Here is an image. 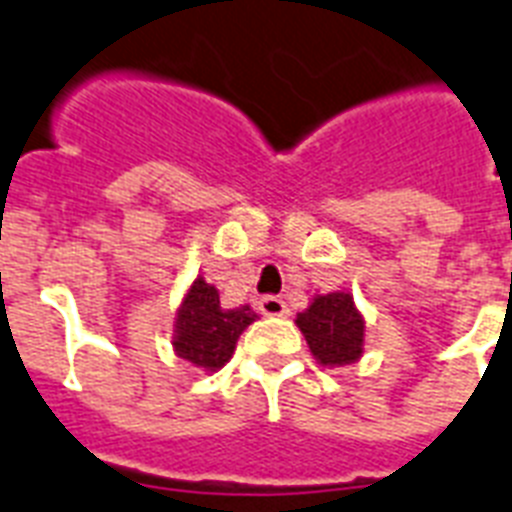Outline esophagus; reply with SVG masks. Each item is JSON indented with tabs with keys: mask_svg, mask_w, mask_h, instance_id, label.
<instances>
[{
	"mask_svg": "<svg viewBox=\"0 0 512 512\" xmlns=\"http://www.w3.org/2000/svg\"><path fill=\"white\" fill-rule=\"evenodd\" d=\"M261 314H267V317H285L288 314V304L282 301L280 296H264L259 301Z\"/></svg>",
	"mask_w": 512,
	"mask_h": 512,
	"instance_id": "1",
	"label": "esophagus"
}]
</instances>
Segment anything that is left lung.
Masks as SVG:
<instances>
[{
    "label": "left lung",
    "mask_w": 512,
    "mask_h": 512,
    "mask_svg": "<svg viewBox=\"0 0 512 512\" xmlns=\"http://www.w3.org/2000/svg\"><path fill=\"white\" fill-rule=\"evenodd\" d=\"M296 325L320 365L341 367L362 357L365 320L349 293L317 296L306 312L298 314Z\"/></svg>",
    "instance_id": "8db88e82"
}]
</instances>
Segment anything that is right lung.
<instances>
[{
  "instance_id": "obj_1",
  "label": "right lung",
  "mask_w": 512,
  "mask_h": 512,
  "mask_svg": "<svg viewBox=\"0 0 512 512\" xmlns=\"http://www.w3.org/2000/svg\"><path fill=\"white\" fill-rule=\"evenodd\" d=\"M253 320L256 314L251 312V306L222 309L214 285L198 277L177 314L174 349L195 367L219 370L224 362H230L237 338Z\"/></svg>"
}]
</instances>
